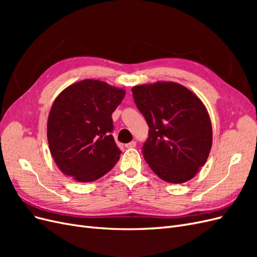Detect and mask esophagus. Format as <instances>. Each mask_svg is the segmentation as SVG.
Listing matches in <instances>:
<instances>
[{"label":"esophagus","instance_id":"obj_1","mask_svg":"<svg viewBox=\"0 0 257 257\" xmlns=\"http://www.w3.org/2000/svg\"><path fill=\"white\" fill-rule=\"evenodd\" d=\"M135 147H136V142L134 141L125 145V148H127V149H132V148H135Z\"/></svg>","mask_w":257,"mask_h":257}]
</instances>
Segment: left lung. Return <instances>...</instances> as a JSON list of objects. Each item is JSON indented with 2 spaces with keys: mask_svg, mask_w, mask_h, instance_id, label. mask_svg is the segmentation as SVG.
<instances>
[{
  "mask_svg": "<svg viewBox=\"0 0 257 257\" xmlns=\"http://www.w3.org/2000/svg\"><path fill=\"white\" fill-rule=\"evenodd\" d=\"M132 92L150 128L143 147L148 165L166 182L191 180L206 164L212 146L211 120L204 103L173 81L135 85Z\"/></svg>",
  "mask_w": 257,
  "mask_h": 257,
  "instance_id": "1",
  "label": "left lung"
}]
</instances>
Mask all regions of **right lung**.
<instances>
[{
	"mask_svg": "<svg viewBox=\"0 0 257 257\" xmlns=\"http://www.w3.org/2000/svg\"><path fill=\"white\" fill-rule=\"evenodd\" d=\"M125 91L107 82L84 79L68 85L54 99L47 138L52 158L65 176L95 181L120 159L111 132V114Z\"/></svg>",
	"mask_w": 257,
	"mask_h": 257,
	"instance_id": "add662e5",
	"label": "right lung"
}]
</instances>
